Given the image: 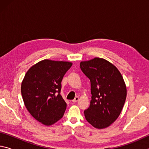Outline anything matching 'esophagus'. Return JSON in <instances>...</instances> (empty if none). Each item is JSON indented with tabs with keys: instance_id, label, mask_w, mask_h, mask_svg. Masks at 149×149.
<instances>
[{
	"instance_id": "1",
	"label": "esophagus",
	"mask_w": 149,
	"mask_h": 149,
	"mask_svg": "<svg viewBox=\"0 0 149 149\" xmlns=\"http://www.w3.org/2000/svg\"><path fill=\"white\" fill-rule=\"evenodd\" d=\"M78 100H79V97H75V99L72 100L73 102H77Z\"/></svg>"
}]
</instances>
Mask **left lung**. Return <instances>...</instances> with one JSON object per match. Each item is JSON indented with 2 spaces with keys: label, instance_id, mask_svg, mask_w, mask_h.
Returning a JSON list of instances; mask_svg holds the SVG:
<instances>
[{
  "label": "left lung",
  "instance_id": "8db88e82",
  "mask_svg": "<svg viewBox=\"0 0 149 149\" xmlns=\"http://www.w3.org/2000/svg\"><path fill=\"white\" fill-rule=\"evenodd\" d=\"M83 73L91 81V100L84 111L85 119L93 127L103 129L119 116L127 90L119 70L107 60L95 58L80 63Z\"/></svg>",
  "mask_w": 149,
  "mask_h": 149
}]
</instances>
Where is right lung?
I'll list each match as a JSON object with an SVG mask.
<instances>
[{
	"mask_svg": "<svg viewBox=\"0 0 149 149\" xmlns=\"http://www.w3.org/2000/svg\"><path fill=\"white\" fill-rule=\"evenodd\" d=\"M72 63L44 60L30 68L22 83L21 93L27 110L45 125L54 124L64 116L67 104L61 82Z\"/></svg>",
	"mask_w": 149,
	"mask_h": 149,
	"instance_id": "add662e5",
	"label": "right lung"
}]
</instances>
